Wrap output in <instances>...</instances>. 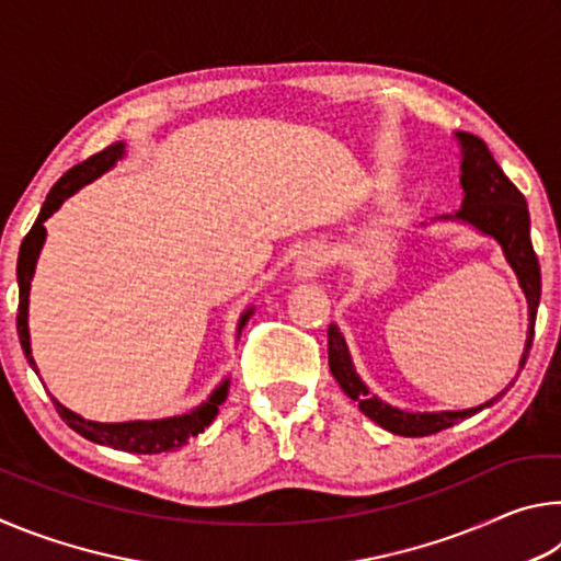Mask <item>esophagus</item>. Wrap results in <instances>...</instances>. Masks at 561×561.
<instances>
[{
    "label": "esophagus",
    "instance_id": "1",
    "mask_svg": "<svg viewBox=\"0 0 561 561\" xmlns=\"http://www.w3.org/2000/svg\"><path fill=\"white\" fill-rule=\"evenodd\" d=\"M329 252L321 244H309L307 250L299 254L297 264H294V277L297 279H314L327 267Z\"/></svg>",
    "mask_w": 561,
    "mask_h": 561
}]
</instances>
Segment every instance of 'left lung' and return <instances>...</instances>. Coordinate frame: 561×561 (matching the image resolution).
<instances>
[{
  "mask_svg": "<svg viewBox=\"0 0 561 561\" xmlns=\"http://www.w3.org/2000/svg\"><path fill=\"white\" fill-rule=\"evenodd\" d=\"M460 144V185H462V205L455 215H443L440 220H458L472 225L482 234H490L492 240L505 252V260L517 274V282L527 297L529 307V331L525 354L519 358V368H525L527 354L535 339V317L539 307V294H542V274H539V262L535 247L529 240V210L527 201L519 190L512 185V180L502 173L495 163L485 140L472 136V133H455ZM329 368L344 393L356 401L360 413L371 417L374 423L381 425L388 433L405 435V438H423L438 431L450 428L458 421L474 415L482 408L492 405V401L465 408V411H440V413H408L401 408L388 405L381 398L368 391V386L360 381L356 374L354 360H351L346 339L336 324L329 327ZM502 396V393H500ZM497 396V398H500Z\"/></svg>",
  "mask_w": 561,
  "mask_h": 561,
  "instance_id": "8db88e82",
  "label": "left lung"
}]
</instances>
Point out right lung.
<instances>
[{
    "instance_id": "add662e5",
    "label": "right lung",
    "mask_w": 561,
    "mask_h": 561,
    "mask_svg": "<svg viewBox=\"0 0 561 561\" xmlns=\"http://www.w3.org/2000/svg\"><path fill=\"white\" fill-rule=\"evenodd\" d=\"M126 153L123 144H113L108 148H103L101 153L91 156L83 163L73 165L69 173L59 178L49 195H46V203L42 207L39 217L32 225L30 234L22 240V247H19V260H16V282H19V314H16V334H19V344L24 348V356L30 360V366L36 371V364L32 358V344H30V324H26V317H30V289H32V277H34V267L36 260H39V252L46 240V230L44 222L59 210L61 203L66 197L73 195L76 190L83 187L91 180H96L99 175L106 173L118 160ZM252 317V309H247L240 317V324H237V334H240L242 327L247 324V319ZM227 388H230V378L215 388L213 396L207 398L205 403H201L195 411L183 413V415H173V417H160V421H128V423H96V421H87V417L76 415L69 408H64L56 398H51L56 405V413L61 415V421L69 425L71 431H76L83 438L99 445H108V448L116 450H126V453H140V455H156V453H168L175 448H183V445L195 438L197 433H203L207 425L215 421L217 411L225 403L227 398Z\"/></svg>"
}]
</instances>
